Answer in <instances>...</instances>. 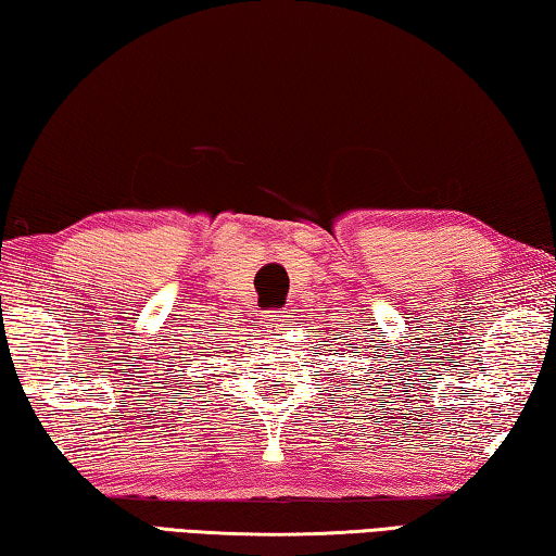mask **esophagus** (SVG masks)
<instances>
[{
    "mask_svg": "<svg viewBox=\"0 0 556 556\" xmlns=\"http://www.w3.org/2000/svg\"><path fill=\"white\" fill-rule=\"evenodd\" d=\"M290 315L286 313V309H266V313L261 315V323H263V327H266V332L278 334L280 329L286 327V319Z\"/></svg>",
    "mask_w": 556,
    "mask_h": 556,
    "instance_id": "1",
    "label": "esophagus"
}]
</instances>
